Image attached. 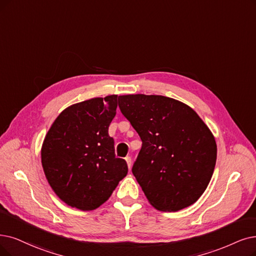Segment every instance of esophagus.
I'll list each match as a JSON object with an SVG mask.
<instances>
[{
	"mask_svg": "<svg viewBox=\"0 0 256 256\" xmlns=\"http://www.w3.org/2000/svg\"><path fill=\"white\" fill-rule=\"evenodd\" d=\"M125 160H126V162H127L128 167L131 168V166H132V160H131V158H130V156H127V158H125Z\"/></svg>",
	"mask_w": 256,
	"mask_h": 256,
	"instance_id": "esophagus-1",
	"label": "esophagus"
}]
</instances>
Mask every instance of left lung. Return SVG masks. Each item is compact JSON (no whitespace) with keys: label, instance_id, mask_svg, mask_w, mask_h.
<instances>
[{"label":"left lung","instance_id":"left-lung-1","mask_svg":"<svg viewBox=\"0 0 256 256\" xmlns=\"http://www.w3.org/2000/svg\"><path fill=\"white\" fill-rule=\"evenodd\" d=\"M122 114L142 145L132 173L152 207L174 212L207 189L216 162V142L188 105L162 96H118Z\"/></svg>","mask_w":256,"mask_h":256}]
</instances>
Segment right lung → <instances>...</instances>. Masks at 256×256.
I'll use <instances>...</instances> for the list:
<instances>
[{
  "mask_svg": "<svg viewBox=\"0 0 256 256\" xmlns=\"http://www.w3.org/2000/svg\"><path fill=\"white\" fill-rule=\"evenodd\" d=\"M118 96L94 98L64 109L44 138L40 160L47 182L66 205L83 211L98 208L127 176L108 134Z\"/></svg>",
  "mask_w": 256,
  "mask_h": 256,
  "instance_id": "1",
  "label": "right lung"
}]
</instances>
